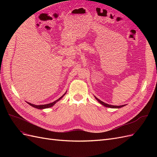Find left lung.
<instances>
[{"mask_svg":"<svg viewBox=\"0 0 157 157\" xmlns=\"http://www.w3.org/2000/svg\"><path fill=\"white\" fill-rule=\"evenodd\" d=\"M96 98V97H95ZM96 99H97V100L100 103L101 105H104V106H105L106 107H110V108H121V107H124L125 105H120V106H115V105H109V104H107V103H105L104 102H103V101H101L100 99H99L98 98H96Z\"/></svg>","mask_w":157,"mask_h":157,"instance_id":"1","label":"left lung"}]
</instances>
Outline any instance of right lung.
Segmentation results:
<instances>
[{"mask_svg":"<svg viewBox=\"0 0 157 157\" xmlns=\"http://www.w3.org/2000/svg\"><path fill=\"white\" fill-rule=\"evenodd\" d=\"M65 94H64L61 97H60L58 99H57L56 101H54V102H52V103H48V104H46V105H34V104H32V103H28L30 105H31L32 107H35V108H36V109H46V108H49V107H52L53 106L55 103H56V102H58L59 100H60V99L62 98V97L63 96H64V95H65Z\"/></svg>","mask_w":157,"mask_h":157,"instance_id":"right-lung-1","label":"right lung"}]
</instances>
